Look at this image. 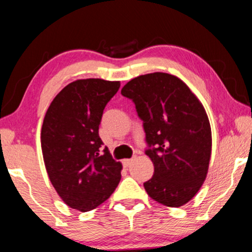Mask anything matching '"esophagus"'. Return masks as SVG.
I'll return each instance as SVG.
<instances>
[{"instance_id": "esophagus-1", "label": "esophagus", "mask_w": 252, "mask_h": 252, "mask_svg": "<svg viewBox=\"0 0 252 252\" xmlns=\"http://www.w3.org/2000/svg\"><path fill=\"white\" fill-rule=\"evenodd\" d=\"M132 162H133V159H125L123 161V164H124V167H129Z\"/></svg>"}]
</instances>
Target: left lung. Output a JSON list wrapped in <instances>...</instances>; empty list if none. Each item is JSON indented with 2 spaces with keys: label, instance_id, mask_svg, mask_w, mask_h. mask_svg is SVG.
Segmentation results:
<instances>
[{
  "label": "left lung",
  "instance_id": "1",
  "mask_svg": "<svg viewBox=\"0 0 252 252\" xmlns=\"http://www.w3.org/2000/svg\"><path fill=\"white\" fill-rule=\"evenodd\" d=\"M144 121L146 155L154 175L144 183L147 194L178 208L196 195L207 178L212 129L203 105L190 89L169 73L142 74L121 90Z\"/></svg>",
  "mask_w": 252,
  "mask_h": 252
}]
</instances>
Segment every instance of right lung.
Instances as JSON below:
<instances>
[{
	"label": "right lung",
	"mask_w": 252,
	"mask_h": 252,
	"mask_svg": "<svg viewBox=\"0 0 252 252\" xmlns=\"http://www.w3.org/2000/svg\"><path fill=\"white\" fill-rule=\"evenodd\" d=\"M120 82L99 78L70 83L46 111L40 132L43 159L54 188L67 206L90 212L111 196L121 179L120 162L101 150L102 112Z\"/></svg>",
	"instance_id": "1"
}]
</instances>
